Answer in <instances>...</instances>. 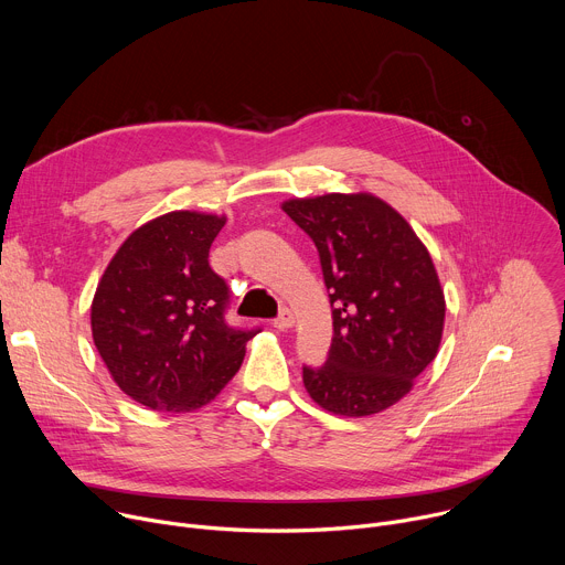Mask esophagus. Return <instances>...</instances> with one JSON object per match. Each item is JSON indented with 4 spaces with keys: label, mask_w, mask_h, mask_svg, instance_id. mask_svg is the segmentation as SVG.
I'll use <instances>...</instances> for the list:
<instances>
[{
    "label": "esophagus",
    "mask_w": 565,
    "mask_h": 565,
    "mask_svg": "<svg viewBox=\"0 0 565 565\" xmlns=\"http://www.w3.org/2000/svg\"><path fill=\"white\" fill-rule=\"evenodd\" d=\"M273 324H275V329H279V331H288V329H292V324H295V315H292V310H290V308H281L279 317L273 321Z\"/></svg>",
    "instance_id": "esophagus-1"
}]
</instances>
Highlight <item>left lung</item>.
Masks as SVG:
<instances>
[{
  "instance_id": "1",
  "label": "left lung",
  "mask_w": 565,
  "mask_h": 565,
  "mask_svg": "<svg viewBox=\"0 0 565 565\" xmlns=\"http://www.w3.org/2000/svg\"><path fill=\"white\" fill-rule=\"evenodd\" d=\"M281 210L315 241L333 308L329 360L303 369L308 395L347 418L393 407L443 340L447 303L427 246L371 192L288 199Z\"/></svg>"
}]
</instances>
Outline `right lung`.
Here are the masks:
<instances>
[{
  "label": "right lung",
  "instance_id": "add662e5",
  "mask_svg": "<svg viewBox=\"0 0 565 565\" xmlns=\"http://www.w3.org/2000/svg\"><path fill=\"white\" fill-rule=\"evenodd\" d=\"M225 214L174 210L136 227L92 301L94 344L122 393L153 412L190 414L236 375L255 331L223 319L227 286L210 268Z\"/></svg>",
  "mask_w": 565,
  "mask_h": 565
}]
</instances>
